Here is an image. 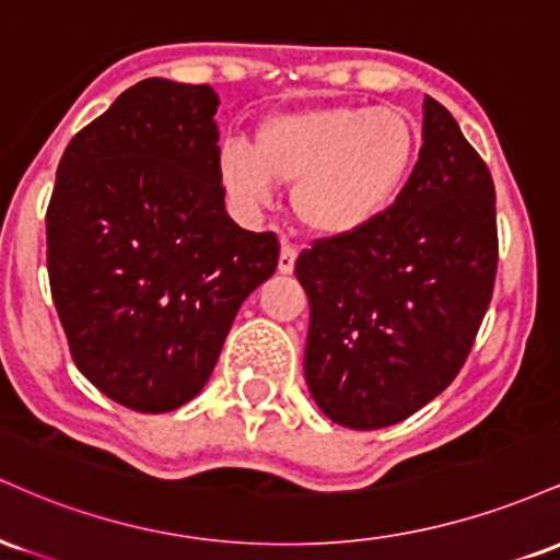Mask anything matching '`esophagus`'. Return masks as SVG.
Listing matches in <instances>:
<instances>
[{
	"mask_svg": "<svg viewBox=\"0 0 560 560\" xmlns=\"http://www.w3.org/2000/svg\"><path fill=\"white\" fill-rule=\"evenodd\" d=\"M294 260H298V247L284 242L281 244V255H279V273H292Z\"/></svg>",
	"mask_w": 560,
	"mask_h": 560,
	"instance_id": "obj_1",
	"label": "esophagus"
}]
</instances>
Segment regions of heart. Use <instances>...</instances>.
<instances>
[{"instance_id":"obj_1","label":"heart","mask_w":560,"mask_h":560,"mask_svg":"<svg viewBox=\"0 0 560 560\" xmlns=\"http://www.w3.org/2000/svg\"><path fill=\"white\" fill-rule=\"evenodd\" d=\"M419 158L416 126L400 110L326 105L268 115L255 144L226 139L218 176L244 213L271 208L292 186L294 215L324 240L369 231L402 195Z\"/></svg>"}]
</instances>
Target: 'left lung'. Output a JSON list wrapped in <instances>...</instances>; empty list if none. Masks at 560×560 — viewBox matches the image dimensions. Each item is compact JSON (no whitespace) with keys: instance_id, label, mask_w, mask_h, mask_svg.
I'll list each match as a JSON object with an SVG mask.
<instances>
[{"instance_id":"obj_1","label":"left lung","mask_w":560,"mask_h":560,"mask_svg":"<svg viewBox=\"0 0 560 560\" xmlns=\"http://www.w3.org/2000/svg\"><path fill=\"white\" fill-rule=\"evenodd\" d=\"M498 226L490 168L440 102L389 213L294 262L311 302L305 382L334 423L382 429L434 400L464 369L492 300Z\"/></svg>"}]
</instances>
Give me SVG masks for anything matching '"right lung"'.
Listing matches in <instances>:
<instances>
[{
  "label": "right lung",
  "mask_w": 560,
  "mask_h": 560,
  "mask_svg": "<svg viewBox=\"0 0 560 560\" xmlns=\"http://www.w3.org/2000/svg\"><path fill=\"white\" fill-rule=\"evenodd\" d=\"M218 94L147 79L66 147L47 208V271L70 355L110 400L182 408L213 374L279 240L226 213Z\"/></svg>",
  "instance_id": "obj_1"
}]
</instances>
